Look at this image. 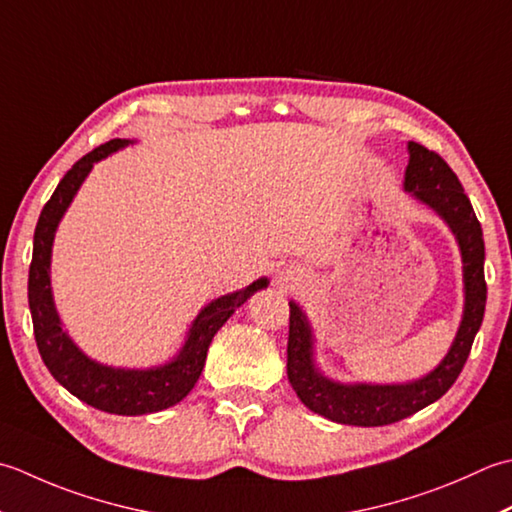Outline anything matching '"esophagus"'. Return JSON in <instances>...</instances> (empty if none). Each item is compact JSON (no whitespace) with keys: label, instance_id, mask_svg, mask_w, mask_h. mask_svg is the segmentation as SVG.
I'll return each mask as SVG.
<instances>
[{"label":"esophagus","instance_id":"1","mask_svg":"<svg viewBox=\"0 0 512 512\" xmlns=\"http://www.w3.org/2000/svg\"><path fill=\"white\" fill-rule=\"evenodd\" d=\"M276 278H278L280 285H291V283H296V280H298V271L294 267H280Z\"/></svg>","mask_w":512,"mask_h":512}]
</instances>
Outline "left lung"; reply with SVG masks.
I'll return each mask as SVG.
<instances>
[{
  "instance_id": "obj_1",
  "label": "left lung",
  "mask_w": 512,
  "mask_h": 512,
  "mask_svg": "<svg viewBox=\"0 0 512 512\" xmlns=\"http://www.w3.org/2000/svg\"><path fill=\"white\" fill-rule=\"evenodd\" d=\"M404 192L431 207L451 229L462 254L464 311L455 340L442 362L420 380L402 384H344L327 378L314 358V329L305 311L289 302L287 378L300 402L331 422L351 426H384L400 422L424 406L440 400L462 373L473 340L484 320V236L473 205L455 172L440 154L409 141V165L404 172Z\"/></svg>"
}]
</instances>
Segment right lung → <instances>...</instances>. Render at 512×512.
I'll list each match as a JSON object with an SVG mask.
<instances>
[{
    "label": "right lung",
    "instance_id": "1",
    "mask_svg": "<svg viewBox=\"0 0 512 512\" xmlns=\"http://www.w3.org/2000/svg\"><path fill=\"white\" fill-rule=\"evenodd\" d=\"M130 143L134 141L112 139L99 145L97 150H92L72 165L64 179L59 181L57 190L52 192L35 227L33 263H30L28 271V305L41 360H44L52 378L61 387L99 411L114 415H148L170 409L194 389L198 375L205 367L207 349H210L216 331L225 325L227 318L243 302H247L249 296L265 289L269 280L258 278L245 289L225 294L212 300L210 305H205L198 311L190 331H187L181 351L170 362L159 364V367L123 369L108 367V364L88 358L77 347L75 340L68 336V331H64L57 314L50 285L52 243H55L61 218H64L72 198L79 192L81 183L86 181L92 165Z\"/></svg>",
    "mask_w": 512,
    "mask_h": 512
}]
</instances>
